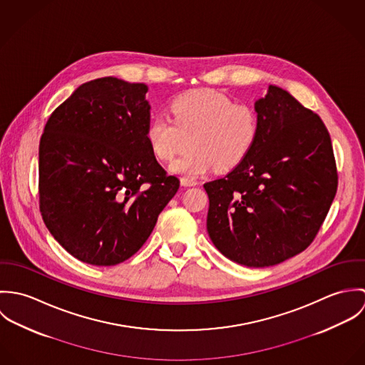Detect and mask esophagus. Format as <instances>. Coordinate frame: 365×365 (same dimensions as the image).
Wrapping results in <instances>:
<instances>
[{"label": "esophagus", "mask_w": 365, "mask_h": 365, "mask_svg": "<svg viewBox=\"0 0 365 365\" xmlns=\"http://www.w3.org/2000/svg\"><path fill=\"white\" fill-rule=\"evenodd\" d=\"M197 184H198V181L194 180V178H190V177H182L181 178V185L182 187H194Z\"/></svg>", "instance_id": "esophagus-1"}]
</instances>
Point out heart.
<instances>
[{"mask_svg":"<svg viewBox=\"0 0 365 365\" xmlns=\"http://www.w3.org/2000/svg\"><path fill=\"white\" fill-rule=\"evenodd\" d=\"M170 116L156 115L146 129L149 148L156 158L170 161L185 145L190 146L171 163V170L200 175L239 165L250 153L259 133V116L247 104L213 90L178 96L170 104Z\"/></svg>","mask_w":365,"mask_h":365,"instance_id":"heart-1","label":"heart"}]
</instances>
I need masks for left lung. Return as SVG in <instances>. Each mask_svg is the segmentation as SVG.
Returning a JSON list of instances; mask_svg holds the SVG:
<instances>
[{"mask_svg": "<svg viewBox=\"0 0 365 365\" xmlns=\"http://www.w3.org/2000/svg\"><path fill=\"white\" fill-rule=\"evenodd\" d=\"M257 139L226 177L204 184L209 237L227 259L269 267L304 252L337 191L330 135L317 113L269 86Z\"/></svg>", "mask_w": 365, "mask_h": 365, "instance_id": "obj_1", "label": "left lung"}]
</instances>
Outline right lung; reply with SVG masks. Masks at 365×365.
<instances>
[{
  "mask_svg": "<svg viewBox=\"0 0 365 365\" xmlns=\"http://www.w3.org/2000/svg\"><path fill=\"white\" fill-rule=\"evenodd\" d=\"M148 86L103 77L80 86L46 122L39 143V209L77 260L115 265L149 239L180 188L152 153Z\"/></svg>",
  "mask_w": 365,
  "mask_h": 365,
  "instance_id": "1",
  "label": "right lung"
}]
</instances>
